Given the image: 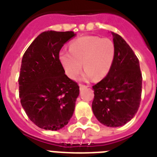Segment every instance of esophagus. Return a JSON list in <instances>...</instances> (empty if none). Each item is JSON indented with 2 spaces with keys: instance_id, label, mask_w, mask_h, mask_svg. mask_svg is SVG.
Listing matches in <instances>:
<instances>
[{
  "instance_id": "1",
  "label": "esophagus",
  "mask_w": 157,
  "mask_h": 157,
  "mask_svg": "<svg viewBox=\"0 0 157 157\" xmlns=\"http://www.w3.org/2000/svg\"><path fill=\"white\" fill-rule=\"evenodd\" d=\"M88 87V86H86V85H82V84H80V90H84V89H86Z\"/></svg>"
}]
</instances>
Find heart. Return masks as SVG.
<instances>
[{"label":"heart","mask_w":157,"mask_h":157,"mask_svg":"<svg viewBox=\"0 0 157 157\" xmlns=\"http://www.w3.org/2000/svg\"><path fill=\"white\" fill-rule=\"evenodd\" d=\"M117 54L113 40L98 36H83L72 40L69 51L62 50L59 54L60 63L67 76L71 79L77 77L82 63L86 69L84 80L100 81L107 76L112 69Z\"/></svg>","instance_id":"obj_1"}]
</instances>
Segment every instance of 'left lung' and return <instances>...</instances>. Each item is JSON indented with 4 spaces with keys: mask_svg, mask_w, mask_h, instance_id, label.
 Here are the masks:
<instances>
[{
    "mask_svg": "<svg viewBox=\"0 0 157 157\" xmlns=\"http://www.w3.org/2000/svg\"><path fill=\"white\" fill-rule=\"evenodd\" d=\"M117 54L107 76L93 86L92 110L100 123L118 127L129 122L139 110L142 73L139 59L125 40L112 33Z\"/></svg>",
    "mask_w": 157,
    "mask_h": 157,
    "instance_id": "8db88e82",
    "label": "left lung"
}]
</instances>
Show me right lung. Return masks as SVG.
<instances>
[{
  "label": "right lung",
  "instance_id": "obj_1",
  "mask_svg": "<svg viewBox=\"0 0 157 157\" xmlns=\"http://www.w3.org/2000/svg\"><path fill=\"white\" fill-rule=\"evenodd\" d=\"M75 35L44 32L23 54L18 77L20 102L28 118L41 129H62L73 115L79 86L67 76L59 54Z\"/></svg>",
  "mask_w": 157,
  "mask_h": 157
}]
</instances>
